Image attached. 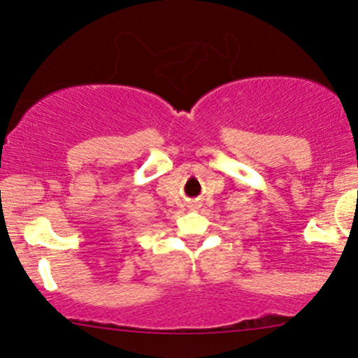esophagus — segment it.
I'll return each mask as SVG.
<instances>
[{
    "label": "esophagus",
    "mask_w": 358,
    "mask_h": 358,
    "mask_svg": "<svg viewBox=\"0 0 358 358\" xmlns=\"http://www.w3.org/2000/svg\"><path fill=\"white\" fill-rule=\"evenodd\" d=\"M190 207H192V208H196V203H192V205H190Z\"/></svg>",
    "instance_id": "obj_1"
}]
</instances>
